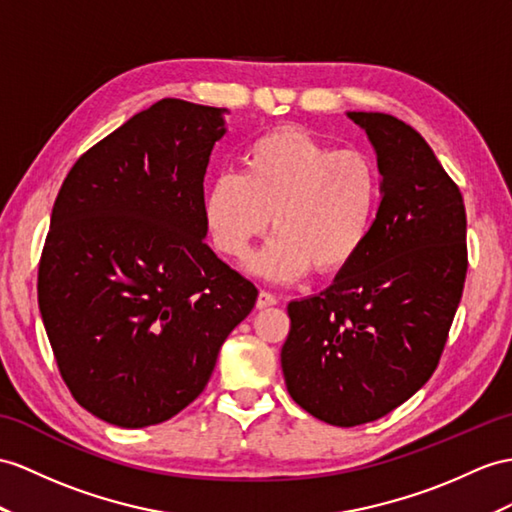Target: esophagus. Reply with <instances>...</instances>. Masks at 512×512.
<instances>
[{
  "label": "esophagus",
  "mask_w": 512,
  "mask_h": 512,
  "mask_svg": "<svg viewBox=\"0 0 512 512\" xmlns=\"http://www.w3.org/2000/svg\"><path fill=\"white\" fill-rule=\"evenodd\" d=\"M276 304H278V297H276V295H271L269 291H260V293H258L256 308L265 310V308H271V306H276Z\"/></svg>",
  "instance_id": "1"
}]
</instances>
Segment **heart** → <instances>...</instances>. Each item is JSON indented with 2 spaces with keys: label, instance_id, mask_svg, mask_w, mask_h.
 Returning <instances> with one entry per match:
<instances>
[{
  "label": "heart",
  "instance_id": "obj_1",
  "mask_svg": "<svg viewBox=\"0 0 512 512\" xmlns=\"http://www.w3.org/2000/svg\"><path fill=\"white\" fill-rule=\"evenodd\" d=\"M382 202L378 162L360 149H336L302 128L260 136L243 156V176L210 184L204 215L221 254L245 260L273 219V239L252 269L291 282L308 269L332 276L363 252Z\"/></svg>",
  "mask_w": 512,
  "mask_h": 512
}]
</instances>
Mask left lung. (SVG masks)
I'll return each mask as SVG.
<instances>
[{"mask_svg": "<svg viewBox=\"0 0 512 512\" xmlns=\"http://www.w3.org/2000/svg\"><path fill=\"white\" fill-rule=\"evenodd\" d=\"M376 147L382 202L363 252L317 297L289 304L284 382L339 428L389 415L430 380L467 276L458 184L408 123L350 112Z\"/></svg>", "mask_w": 512, "mask_h": 512, "instance_id": "1", "label": "left lung"}]
</instances>
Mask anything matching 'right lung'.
Instances as JSON below:
<instances>
[{"instance_id":"1","label":"right lung","mask_w":512,"mask_h":512,"mask_svg":"<svg viewBox=\"0 0 512 512\" xmlns=\"http://www.w3.org/2000/svg\"><path fill=\"white\" fill-rule=\"evenodd\" d=\"M226 108L160 99L67 173L39 260V308L73 400L112 426L197 400L258 289L204 241V173Z\"/></svg>"}]
</instances>
